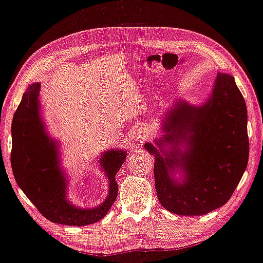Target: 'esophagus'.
I'll return each instance as SVG.
<instances>
[{
    "label": "esophagus",
    "mask_w": 263,
    "mask_h": 263,
    "mask_svg": "<svg viewBox=\"0 0 263 263\" xmlns=\"http://www.w3.org/2000/svg\"><path fill=\"white\" fill-rule=\"evenodd\" d=\"M147 140V132L144 129V128H141L135 133V141L138 143V144H143L145 143Z\"/></svg>",
    "instance_id": "1"
}]
</instances>
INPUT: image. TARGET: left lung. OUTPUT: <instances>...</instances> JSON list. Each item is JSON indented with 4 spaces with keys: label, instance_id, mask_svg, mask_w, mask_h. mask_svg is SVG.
<instances>
[{
    "label": "left lung",
    "instance_id": "obj_1",
    "mask_svg": "<svg viewBox=\"0 0 263 263\" xmlns=\"http://www.w3.org/2000/svg\"><path fill=\"white\" fill-rule=\"evenodd\" d=\"M162 135L144 144L155 157V184L163 209L202 215L223 206L249 161L247 108L230 74L217 73L200 105L176 101L161 118Z\"/></svg>",
    "mask_w": 263,
    "mask_h": 263
}]
</instances>
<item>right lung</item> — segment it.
I'll list each match as a JSON object with an SVG mask.
<instances>
[{
	"label": "right lung",
	"mask_w": 263,
	"mask_h": 263,
	"mask_svg": "<svg viewBox=\"0 0 263 263\" xmlns=\"http://www.w3.org/2000/svg\"><path fill=\"white\" fill-rule=\"evenodd\" d=\"M40 88L41 83L39 82L28 86L14 112L11 126L13 176L26 197L49 221L77 227L95 223L107 214L117 199L116 175L126 161L127 150L111 148L100 155L98 165L108 181L105 200L90 209L73 205L67 199L68 181L61 167L59 157L52 147V143L49 142L52 150L48 156L43 153L41 141L37 136V132H41L43 137H47V142L49 140L41 118Z\"/></svg>",
	"instance_id": "obj_1"
}]
</instances>
